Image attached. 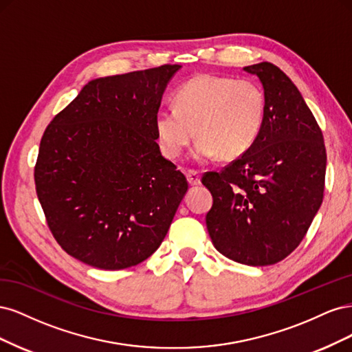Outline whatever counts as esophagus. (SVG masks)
<instances>
[{
    "label": "esophagus",
    "instance_id": "esophagus-1",
    "mask_svg": "<svg viewBox=\"0 0 352 352\" xmlns=\"http://www.w3.org/2000/svg\"><path fill=\"white\" fill-rule=\"evenodd\" d=\"M186 179H188L189 185H192V186H197V185L201 184V176H199V173L197 172V170H188V172H186Z\"/></svg>",
    "mask_w": 352,
    "mask_h": 352
}]
</instances>
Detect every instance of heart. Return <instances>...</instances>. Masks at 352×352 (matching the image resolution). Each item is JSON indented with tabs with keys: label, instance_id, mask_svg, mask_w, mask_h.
Listing matches in <instances>:
<instances>
[{
	"label": "heart",
	"instance_id": "heart-1",
	"mask_svg": "<svg viewBox=\"0 0 352 352\" xmlns=\"http://www.w3.org/2000/svg\"><path fill=\"white\" fill-rule=\"evenodd\" d=\"M176 109L155 114L162 153L177 158L197 135L194 155L235 160L247 153L263 129L267 98L258 82L225 74H198L175 92Z\"/></svg>",
	"mask_w": 352,
	"mask_h": 352
}]
</instances>
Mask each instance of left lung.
Returning <instances> with one entry per match:
<instances>
[{
    "label": "left lung",
    "instance_id": "obj_1",
    "mask_svg": "<svg viewBox=\"0 0 352 352\" xmlns=\"http://www.w3.org/2000/svg\"><path fill=\"white\" fill-rule=\"evenodd\" d=\"M243 70L263 83L265 119L247 153L202 175L212 195L206 223L225 257L270 265L301 243L322 206L326 148L311 110L278 66L263 61Z\"/></svg>",
    "mask_w": 352,
    "mask_h": 352
}]
</instances>
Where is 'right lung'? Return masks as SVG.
I'll return each mask as SVG.
<instances>
[{"label": "right lung", "instance_id": "obj_1", "mask_svg": "<svg viewBox=\"0 0 352 352\" xmlns=\"http://www.w3.org/2000/svg\"><path fill=\"white\" fill-rule=\"evenodd\" d=\"M179 65L85 85L42 135L36 195L60 247L102 270L157 251L188 190L157 145L155 114Z\"/></svg>", "mask_w": 352, "mask_h": 352}]
</instances>
